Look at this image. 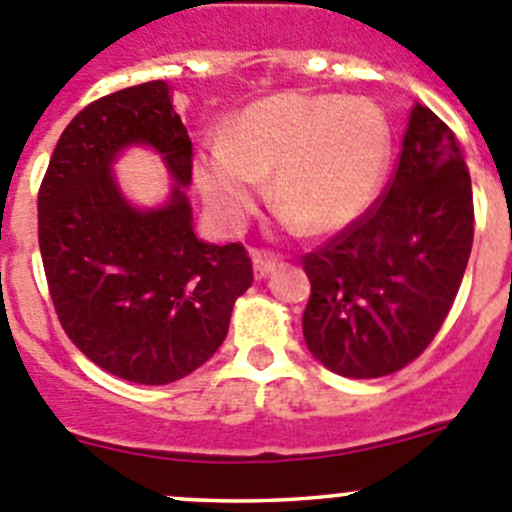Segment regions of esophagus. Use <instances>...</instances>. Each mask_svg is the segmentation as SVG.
Segmentation results:
<instances>
[{"mask_svg": "<svg viewBox=\"0 0 512 512\" xmlns=\"http://www.w3.org/2000/svg\"><path fill=\"white\" fill-rule=\"evenodd\" d=\"M251 259H253V274H256V279H266V276L274 274L276 266H279V261L271 259V256H266V253L261 251H253Z\"/></svg>", "mask_w": 512, "mask_h": 512, "instance_id": "1", "label": "esophagus"}]
</instances>
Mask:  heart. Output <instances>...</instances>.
<instances>
[{
    "label": "heart",
    "mask_w": 512,
    "mask_h": 512,
    "mask_svg": "<svg viewBox=\"0 0 512 512\" xmlns=\"http://www.w3.org/2000/svg\"><path fill=\"white\" fill-rule=\"evenodd\" d=\"M389 158V125L367 97L279 92L253 102L201 145L196 183L208 211L241 228L271 178L286 226L332 236L369 208Z\"/></svg>",
    "instance_id": "obj_1"
}]
</instances>
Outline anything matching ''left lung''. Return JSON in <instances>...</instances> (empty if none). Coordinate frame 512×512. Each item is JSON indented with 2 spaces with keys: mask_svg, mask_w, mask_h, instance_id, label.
<instances>
[{
  "mask_svg": "<svg viewBox=\"0 0 512 512\" xmlns=\"http://www.w3.org/2000/svg\"><path fill=\"white\" fill-rule=\"evenodd\" d=\"M472 183L455 133L417 102L367 213L304 256V339L326 369L374 379L415 362L455 301L472 248Z\"/></svg>",
  "mask_w": 512,
  "mask_h": 512,
  "instance_id": "obj_1",
  "label": "left lung"
}]
</instances>
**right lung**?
Here are the masks:
<instances>
[{"mask_svg": "<svg viewBox=\"0 0 512 512\" xmlns=\"http://www.w3.org/2000/svg\"><path fill=\"white\" fill-rule=\"evenodd\" d=\"M128 144L158 149L176 186L140 212L119 191L114 158ZM193 145L153 80L90 102L72 118L37 196L40 251L57 319L105 372L135 384L183 379L216 354L233 304L253 284L241 243L193 233Z\"/></svg>", "mask_w": 512, "mask_h": 512, "instance_id": "1", "label": "right lung"}]
</instances>
